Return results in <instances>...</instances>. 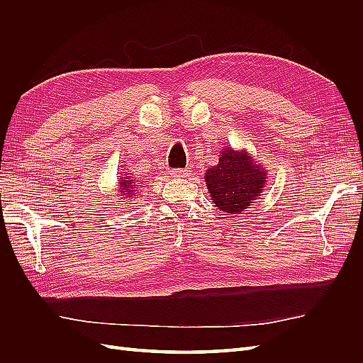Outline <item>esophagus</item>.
<instances>
[{
    "mask_svg": "<svg viewBox=\"0 0 363 363\" xmlns=\"http://www.w3.org/2000/svg\"><path fill=\"white\" fill-rule=\"evenodd\" d=\"M189 169L188 168H175V169H172L169 174L172 175V177H186V175H189Z\"/></svg>",
    "mask_w": 363,
    "mask_h": 363,
    "instance_id": "34e87169",
    "label": "esophagus"
}]
</instances>
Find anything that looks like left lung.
Listing matches in <instances>:
<instances>
[{
	"label": "left lung",
	"instance_id": "left-lung-1",
	"mask_svg": "<svg viewBox=\"0 0 363 363\" xmlns=\"http://www.w3.org/2000/svg\"><path fill=\"white\" fill-rule=\"evenodd\" d=\"M267 182L263 171L245 152L225 148L216 167L206 172V184L216 207L228 213L244 212L260 195Z\"/></svg>",
	"mask_w": 363,
	"mask_h": 363
}]
</instances>
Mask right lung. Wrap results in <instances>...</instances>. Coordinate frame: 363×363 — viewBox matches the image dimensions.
Instances as JSON below:
<instances>
[{"instance_id":"right-lung-1","label":"right lung","mask_w":363,"mask_h":363,"mask_svg":"<svg viewBox=\"0 0 363 363\" xmlns=\"http://www.w3.org/2000/svg\"><path fill=\"white\" fill-rule=\"evenodd\" d=\"M127 175V174H125ZM121 183V192L125 194V199H131V196L135 195L136 189H138V184L131 180L130 175H127V177H123L119 180Z\"/></svg>"}]
</instances>
